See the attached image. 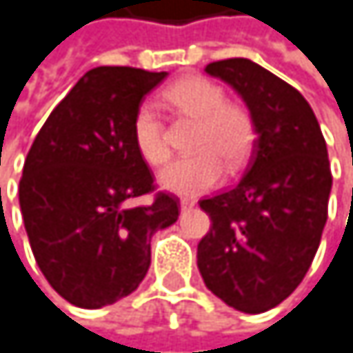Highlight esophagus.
Returning a JSON list of instances; mask_svg holds the SVG:
<instances>
[{"instance_id":"1","label":"esophagus","mask_w":353,"mask_h":353,"mask_svg":"<svg viewBox=\"0 0 353 353\" xmlns=\"http://www.w3.org/2000/svg\"><path fill=\"white\" fill-rule=\"evenodd\" d=\"M180 207H182V211L192 209V207H194V201H192V199H182V201H180Z\"/></svg>"}]
</instances>
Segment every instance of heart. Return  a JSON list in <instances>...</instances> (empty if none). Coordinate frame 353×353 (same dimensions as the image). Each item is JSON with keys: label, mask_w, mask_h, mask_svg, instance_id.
<instances>
[{"label": "heart", "mask_w": 353, "mask_h": 353, "mask_svg": "<svg viewBox=\"0 0 353 353\" xmlns=\"http://www.w3.org/2000/svg\"><path fill=\"white\" fill-rule=\"evenodd\" d=\"M163 98L182 114L196 119L190 138V157L171 163L161 173V186L180 196H196L213 188L223 175V163L230 169L241 167L255 144L257 125L251 110L225 100L223 90L211 79L190 74L171 83ZM132 138L140 157L159 167L171 157L163 123L152 104L144 102L132 119Z\"/></svg>", "instance_id": "heart-1"}]
</instances>
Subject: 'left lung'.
<instances>
[{
	"label": "left lung",
	"instance_id": "obj_1",
	"mask_svg": "<svg viewBox=\"0 0 353 353\" xmlns=\"http://www.w3.org/2000/svg\"><path fill=\"white\" fill-rule=\"evenodd\" d=\"M249 106L257 138L241 180L199 201L211 217L196 263L207 289L230 307L261 314L303 281L329 215L331 163L307 100L247 58L205 66Z\"/></svg>",
	"mask_w": 353,
	"mask_h": 353
}]
</instances>
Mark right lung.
Instances as JSON below:
<instances>
[{
    "label": "right lung",
    "instance_id": "right-lung-1",
    "mask_svg": "<svg viewBox=\"0 0 353 353\" xmlns=\"http://www.w3.org/2000/svg\"><path fill=\"white\" fill-rule=\"evenodd\" d=\"M167 72L132 66L88 70L52 110L22 167L18 201L39 270L68 303L98 310L138 289L150 239L180 215L154 192L132 138L142 98ZM152 194L148 205H134Z\"/></svg>",
    "mask_w": 353,
    "mask_h": 353
}]
</instances>
